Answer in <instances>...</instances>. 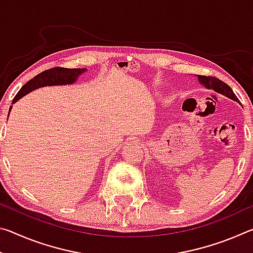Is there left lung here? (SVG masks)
I'll return each instance as SVG.
<instances>
[{
  "label": "left lung",
  "mask_w": 253,
  "mask_h": 253,
  "mask_svg": "<svg viewBox=\"0 0 253 253\" xmlns=\"http://www.w3.org/2000/svg\"><path fill=\"white\" fill-rule=\"evenodd\" d=\"M199 81L203 85H205L208 89H212L217 93H221V95H223L225 97L230 98V99L235 100V101H239L238 97L234 95V92L232 89L230 88V85L226 84L223 81L215 78V77H211V76H199Z\"/></svg>",
  "instance_id": "left-lung-1"
}]
</instances>
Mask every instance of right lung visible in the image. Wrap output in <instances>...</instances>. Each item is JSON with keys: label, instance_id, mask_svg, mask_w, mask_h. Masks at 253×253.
Segmentation results:
<instances>
[{"label": "right lung", "instance_id": "obj_1", "mask_svg": "<svg viewBox=\"0 0 253 253\" xmlns=\"http://www.w3.org/2000/svg\"><path fill=\"white\" fill-rule=\"evenodd\" d=\"M85 71H87L85 68H83V69H68V68H60V67H55V68H52V69L45 70L34 77L33 79L28 81V83L20 89V91L16 93V96L14 97L12 104H15L20 98L28 95L29 92L36 90L38 88L46 87V85L72 84L77 80V78ZM11 108L12 106L10 107V110H8V115H10Z\"/></svg>", "mask_w": 253, "mask_h": 253}]
</instances>
